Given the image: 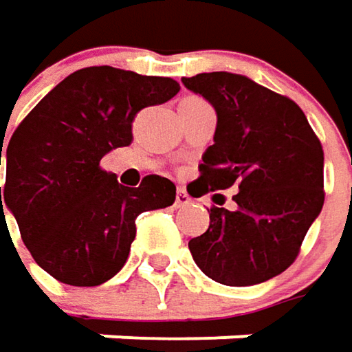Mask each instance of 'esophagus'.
I'll return each instance as SVG.
<instances>
[{
    "instance_id": "1",
    "label": "esophagus",
    "mask_w": 352,
    "mask_h": 352,
    "mask_svg": "<svg viewBox=\"0 0 352 352\" xmlns=\"http://www.w3.org/2000/svg\"><path fill=\"white\" fill-rule=\"evenodd\" d=\"M190 203H192V199L188 197V192H186L184 188H178V190H176V203H174V205H176V207H186V205H190Z\"/></svg>"
}]
</instances>
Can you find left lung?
<instances>
[{"label":"left lung","instance_id":"8db88e82","mask_svg":"<svg viewBox=\"0 0 352 352\" xmlns=\"http://www.w3.org/2000/svg\"><path fill=\"white\" fill-rule=\"evenodd\" d=\"M217 112L192 197L236 186V209L211 207L207 232L188 242L197 266L230 287L258 285L295 263L324 205V151L287 96L228 74L182 78Z\"/></svg>","mask_w":352,"mask_h":352}]
</instances>
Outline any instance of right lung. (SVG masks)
Masks as SVG:
<instances>
[{
	"mask_svg": "<svg viewBox=\"0 0 352 352\" xmlns=\"http://www.w3.org/2000/svg\"><path fill=\"white\" fill-rule=\"evenodd\" d=\"M178 89L172 78L86 67L57 84L14 131L0 221L10 209L32 258L57 280L96 287L112 278L129 258L135 219L176 201L168 178L149 174L129 188L100 162L133 141L141 108L164 104Z\"/></svg>",
	"mask_w": 352,
	"mask_h": 352,
	"instance_id": "add662e5",
	"label": "right lung"
}]
</instances>
